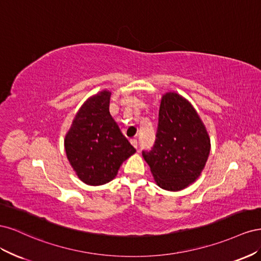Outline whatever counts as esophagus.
Here are the masks:
<instances>
[{"label": "esophagus", "mask_w": 261, "mask_h": 261, "mask_svg": "<svg viewBox=\"0 0 261 261\" xmlns=\"http://www.w3.org/2000/svg\"><path fill=\"white\" fill-rule=\"evenodd\" d=\"M130 144L134 146V147H135V148H137V146H138V144H137V139L136 138H132L130 140Z\"/></svg>", "instance_id": "obj_1"}]
</instances>
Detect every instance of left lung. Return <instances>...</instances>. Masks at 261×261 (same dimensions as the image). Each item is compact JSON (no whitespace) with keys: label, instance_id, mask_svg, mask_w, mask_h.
Masks as SVG:
<instances>
[{"label":"left lung","instance_id":"left-lung-1","mask_svg":"<svg viewBox=\"0 0 261 261\" xmlns=\"http://www.w3.org/2000/svg\"><path fill=\"white\" fill-rule=\"evenodd\" d=\"M210 152L208 133L187 100L175 92L162 97L154 145L143 156L156 184L181 191L200 175Z\"/></svg>","mask_w":261,"mask_h":261}]
</instances>
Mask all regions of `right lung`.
<instances>
[{
    "instance_id": "add662e5",
    "label": "right lung",
    "mask_w": 261,
    "mask_h": 261,
    "mask_svg": "<svg viewBox=\"0 0 261 261\" xmlns=\"http://www.w3.org/2000/svg\"><path fill=\"white\" fill-rule=\"evenodd\" d=\"M110 91L87 100L65 137L67 159L84 183L98 186L112 180L121 164L136 152L109 111Z\"/></svg>"
}]
</instances>
